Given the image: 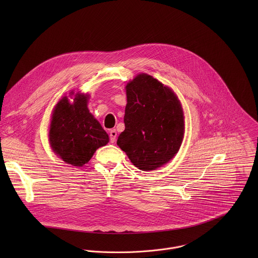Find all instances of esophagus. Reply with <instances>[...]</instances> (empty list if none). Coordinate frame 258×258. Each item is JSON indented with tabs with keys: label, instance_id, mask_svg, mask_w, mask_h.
Returning <instances> with one entry per match:
<instances>
[{
	"label": "esophagus",
	"instance_id": "1",
	"mask_svg": "<svg viewBox=\"0 0 258 258\" xmlns=\"http://www.w3.org/2000/svg\"><path fill=\"white\" fill-rule=\"evenodd\" d=\"M109 137H110L111 143H114L116 141V137H117V132L115 129H112L109 132Z\"/></svg>",
	"mask_w": 258,
	"mask_h": 258
}]
</instances>
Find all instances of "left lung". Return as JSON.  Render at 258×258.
Returning <instances> with one entry per match:
<instances>
[{"label":"left lung","mask_w":258,"mask_h":258,"mask_svg":"<svg viewBox=\"0 0 258 258\" xmlns=\"http://www.w3.org/2000/svg\"><path fill=\"white\" fill-rule=\"evenodd\" d=\"M125 130L117 145L142 171L167 164L184 139V113L178 96L168 86L146 74L126 85Z\"/></svg>","instance_id":"left-lung-1"}]
</instances>
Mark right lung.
I'll list each match as a JSON object with an SVG mask.
<instances>
[{
	"label": "right lung",
	"mask_w": 258,
	"mask_h": 258,
	"mask_svg": "<svg viewBox=\"0 0 258 258\" xmlns=\"http://www.w3.org/2000/svg\"><path fill=\"white\" fill-rule=\"evenodd\" d=\"M88 97L77 92L71 103L64 96L55 105L50 120V147L66 163L75 167L89 162L98 148L109 142L108 134L87 108Z\"/></svg>",
	"instance_id": "1"
}]
</instances>
